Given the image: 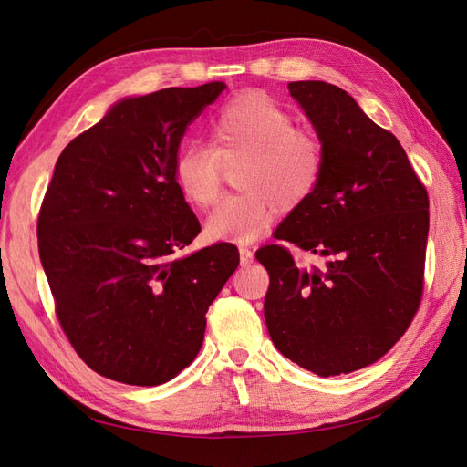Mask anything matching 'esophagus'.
<instances>
[{
	"label": "esophagus",
	"mask_w": 467,
	"mask_h": 467,
	"mask_svg": "<svg viewBox=\"0 0 467 467\" xmlns=\"http://www.w3.org/2000/svg\"><path fill=\"white\" fill-rule=\"evenodd\" d=\"M253 259H255V253H253L251 247H242L239 249V261H242V265H251Z\"/></svg>",
	"instance_id": "obj_1"
}]
</instances>
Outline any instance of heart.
Returning a JSON list of instances; mask_svg holds the SVG:
<instances>
[{
    "instance_id": "obj_1",
    "label": "heart",
    "mask_w": 467,
    "mask_h": 467,
    "mask_svg": "<svg viewBox=\"0 0 467 467\" xmlns=\"http://www.w3.org/2000/svg\"><path fill=\"white\" fill-rule=\"evenodd\" d=\"M265 93L249 91L223 103L210 120V142H189L175 158V181L185 199L208 208L222 189L223 163L239 165L237 187L208 216L210 237L251 244L263 237L280 208L302 206L319 185L325 165L316 132Z\"/></svg>"
}]
</instances>
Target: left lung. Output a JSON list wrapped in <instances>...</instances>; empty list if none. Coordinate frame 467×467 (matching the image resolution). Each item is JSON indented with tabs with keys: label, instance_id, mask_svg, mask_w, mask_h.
I'll use <instances>...</instances> for the list:
<instances>
[{
	"label": "left lung",
	"instance_id": "8db88e82",
	"mask_svg": "<svg viewBox=\"0 0 467 467\" xmlns=\"http://www.w3.org/2000/svg\"><path fill=\"white\" fill-rule=\"evenodd\" d=\"M323 144L316 192L275 237L325 265L298 266L286 245L261 247L265 321L275 347L329 378L370 366L411 325L425 286L429 194L400 140L364 115L347 91L292 81Z\"/></svg>",
	"mask_w": 467,
	"mask_h": 467
}]
</instances>
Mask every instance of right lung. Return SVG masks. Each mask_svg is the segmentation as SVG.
Returning a JSON list of instances; mask_svg holds the SVG:
<instances>
[{
	"instance_id": "1",
	"label": "right lung",
	"mask_w": 467,
	"mask_h": 467,
	"mask_svg": "<svg viewBox=\"0 0 467 467\" xmlns=\"http://www.w3.org/2000/svg\"><path fill=\"white\" fill-rule=\"evenodd\" d=\"M223 88L124 99L56 161L38 255L69 345L109 379L160 386L189 366L208 306L239 265L232 244L177 257L201 232L175 181L177 150Z\"/></svg>"
}]
</instances>
